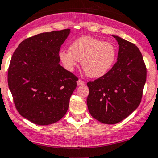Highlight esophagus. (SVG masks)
<instances>
[{"mask_svg": "<svg viewBox=\"0 0 158 158\" xmlns=\"http://www.w3.org/2000/svg\"><path fill=\"white\" fill-rule=\"evenodd\" d=\"M77 85H85V82H84V81H82V79H79V80L77 81Z\"/></svg>", "mask_w": 158, "mask_h": 158, "instance_id": "34e87169", "label": "esophagus"}]
</instances>
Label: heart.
Segmentation results:
<instances>
[{
  "label": "heart",
  "mask_w": 158,
  "mask_h": 158,
  "mask_svg": "<svg viewBox=\"0 0 158 158\" xmlns=\"http://www.w3.org/2000/svg\"><path fill=\"white\" fill-rule=\"evenodd\" d=\"M59 59L68 70L74 69L82 61L83 71L91 78H99L112 69L116 59V49L113 44L84 36L70 45L69 50H61Z\"/></svg>",
  "instance_id": "1"
}]
</instances>
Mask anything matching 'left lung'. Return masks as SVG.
<instances>
[{
  "instance_id": "8db88e82",
  "label": "left lung",
  "mask_w": 158,
  "mask_h": 158,
  "mask_svg": "<svg viewBox=\"0 0 158 158\" xmlns=\"http://www.w3.org/2000/svg\"><path fill=\"white\" fill-rule=\"evenodd\" d=\"M120 45L117 62L106 75L87 82V106L91 116L106 124L124 120L141 102L147 68L139 48L113 35Z\"/></svg>"
}]
</instances>
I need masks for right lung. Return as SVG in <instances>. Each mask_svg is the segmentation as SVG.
I'll use <instances>...</instances> for the list:
<instances>
[{
	"instance_id": "right-lung-1",
	"label": "right lung",
	"mask_w": 158,
	"mask_h": 158,
	"mask_svg": "<svg viewBox=\"0 0 158 158\" xmlns=\"http://www.w3.org/2000/svg\"><path fill=\"white\" fill-rule=\"evenodd\" d=\"M70 29L41 33L24 39L13 53L7 82L21 116L38 125L62 119L78 78L59 65V50Z\"/></svg>"
}]
</instances>
